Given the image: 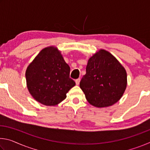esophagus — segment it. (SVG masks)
Here are the masks:
<instances>
[{
  "mask_svg": "<svg viewBox=\"0 0 150 150\" xmlns=\"http://www.w3.org/2000/svg\"><path fill=\"white\" fill-rule=\"evenodd\" d=\"M79 82H80V79H77L75 80V83H76V85H78L79 84Z\"/></svg>",
  "mask_w": 150,
  "mask_h": 150,
  "instance_id": "1",
  "label": "esophagus"
}]
</instances>
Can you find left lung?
I'll use <instances>...</instances> for the list:
<instances>
[{
  "instance_id": "8db88e82",
  "label": "left lung",
  "mask_w": 150,
  "mask_h": 150,
  "mask_svg": "<svg viewBox=\"0 0 150 150\" xmlns=\"http://www.w3.org/2000/svg\"><path fill=\"white\" fill-rule=\"evenodd\" d=\"M79 85L91 105L99 108L111 106L125 91L126 70L112 55L100 50L88 59Z\"/></svg>"
}]
</instances>
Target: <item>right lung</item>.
Here are the masks:
<instances>
[{"mask_svg":"<svg viewBox=\"0 0 150 150\" xmlns=\"http://www.w3.org/2000/svg\"><path fill=\"white\" fill-rule=\"evenodd\" d=\"M69 73V66L59 51L54 47L44 48L27 68V87L38 102L46 106L56 105L75 85Z\"/></svg>","mask_w":150,"mask_h":150,"instance_id":"add662e5","label":"right lung"}]
</instances>
